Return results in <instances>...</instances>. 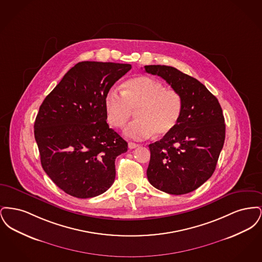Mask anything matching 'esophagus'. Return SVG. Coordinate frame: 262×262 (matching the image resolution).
I'll list each match as a JSON object with an SVG mask.
<instances>
[{"instance_id": "obj_1", "label": "esophagus", "mask_w": 262, "mask_h": 262, "mask_svg": "<svg viewBox=\"0 0 262 262\" xmlns=\"http://www.w3.org/2000/svg\"><path fill=\"white\" fill-rule=\"evenodd\" d=\"M138 146H139V144H137V143H135V142H128V148H129V149L137 148Z\"/></svg>"}]
</instances>
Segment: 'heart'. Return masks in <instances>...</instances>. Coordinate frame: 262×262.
Here are the masks:
<instances>
[{
    "instance_id": "b5f03b06",
    "label": "heart",
    "mask_w": 262,
    "mask_h": 262,
    "mask_svg": "<svg viewBox=\"0 0 262 262\" xmlns=\"http://www.w3.org/2000/svg\"><path fill=\"white\" fill-rule=\"evenodd\" d=\"M107 119L114 127L121 128L136 111L137 120L124 130L126 137L144 139L169 134L179 123L183 113V100L173 89L146 75L129 78L120 92L112 88L105 96Z\"/></svg>"
}]
</instances>
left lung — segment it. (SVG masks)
<instances>
[{
	"instance_id": "left-lung-1",
	"label": "left lung",
	"mask_w": 262,
	"mask_h": 262,
	"mask_svg": "<svg viewBox=\"0 0 262 262\" xmlns=\"http://www.w3.org/2000/svg\"><path fill=\"white\" fill-rule=\"evenodd\" d=\"M144 71L162 77L183 100V113L174 129L149 144L147 179L164 192L188 193L215 171L224 145L222 108L201 82L176 68L151 64Z\"/></svg>"
}]
</instances>
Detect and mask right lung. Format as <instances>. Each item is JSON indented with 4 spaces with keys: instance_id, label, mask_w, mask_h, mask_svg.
I'll return each instance as SVG.
<instances>
[{
    "instance_id": "obj_1",
    "label": "right lung",
    "mask_w": 262,
    "mask_h": 262,
    "mask_svg": "<svg viewBox=\"0 0 262 262\" xmlns=\"http://www.w3.org/2000/svg\"><path fill=\"white\" fill-rule=\"evenodd\" d=\"M130 69L129 63L78 62L39 108L34 137L41 165L72 196H97L115 181V161L127 142L106 122L105 96Z\"/></svg>"
}]
</instances>
